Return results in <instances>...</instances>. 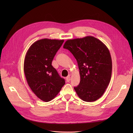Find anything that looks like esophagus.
Instances as JSON below:
<instances>
[{"label": "esophagus", "instance_id": "obj_1", "mask_svg": "<svg viewBox=\"0 0 133 133\" xmlns=\"http://www.w3.org/2000/svg\"><path fill=\"white\" fill-rule=\"evenodd\" d=\"M66 80L67 82H69V81L70 80V77L69 76H67V77L66 78Z\"/></svg>", "mask_w": 133, "mask_h": 133}]
</instances>
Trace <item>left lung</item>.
I'll return each instance as SVG.
<instances>
[{"label":"left lung","mask_w":133,"mask_h":133,"mask_svg":"<svg viewBox=\"0 0 133 133\" xmlns=\"http://www.w3.org/2000/svg\"><path fill=\"white\" fill-rule=\"evenodd\" d=\"M77 61L80 81L74 87L79 97L87 102L96 101L103 95L111 76L109 50L102 42L91 36L68 40L63 46Z\"/></svg>","instance_id":"1"}]
</instances>
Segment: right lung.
I'll use <instances>...</instances> for the list:
<instances>
[{"mask_svg":"<svg viewBox=\"0 0 133 133\" xmlns=\"http://www.w3.org/2000/svg\"><path fill=\"white\" fill-rule=\"evenodd\" d=\"M63 42V40H39L30 46L25 55L24 70L28 84L44 102L54 99L65 83L51 65Z\"/></svg>","mask_w":133,"mask_h":133,"instance_id":"right-lung-1","label":"right lung"}]
</instances>
